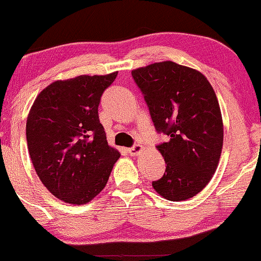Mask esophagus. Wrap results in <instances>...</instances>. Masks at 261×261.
<instances>
[{"label":"esophagus","mask_w":261,"mask_h":261,"mask_svg":"<svg viewBox=\"0 0 261 261\" xmlns=\"http://www.w3.org/2000/svg\"><path fill=\"white\" fill-rule=\"evenodd\" d=\"M141 151H143V146L141 145H134V146L128 148V152H129L130 155H138Z\"/></svg>","instance_id":"obj_1"}]
</instances>
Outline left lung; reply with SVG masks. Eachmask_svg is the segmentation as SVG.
I'll return each instance as SVG.
<instances>
[{"mask_svg": "<svg viewBox=\"0 0 261 261\" xmlns=\"http://www.w3.org/2000/svg\"><path fill=\"white\" fill-rule=\"evenodd\" d=\"M144 94L157 133L165 172L152 187L162 197L182 201L205 188L218 167L223 121L211 84L198 70L171 61L132 70Z\"/></svg>", "mask_w": 261, "mask_h": 261, "instance_id": "1", "label": "left lung"}]
</instances>
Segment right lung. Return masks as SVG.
<instances>
[{"instance_id":"obj_1","label":"right lung","mask_w":261,"mask_h":261,"mask_svg":"<svg viewBox=\"0 0 261 261\" xmlns=\"http://www.w3.org/2000/svg\"><path fill=\"white\" fill-rule=\"evenodd\" d=\"M80 75L45 87L30 110L26 139L42 184L64 202L83 205L103 191L120 152L99 122L100 97L116 79Z\"/></svg>"}]
</instances>
